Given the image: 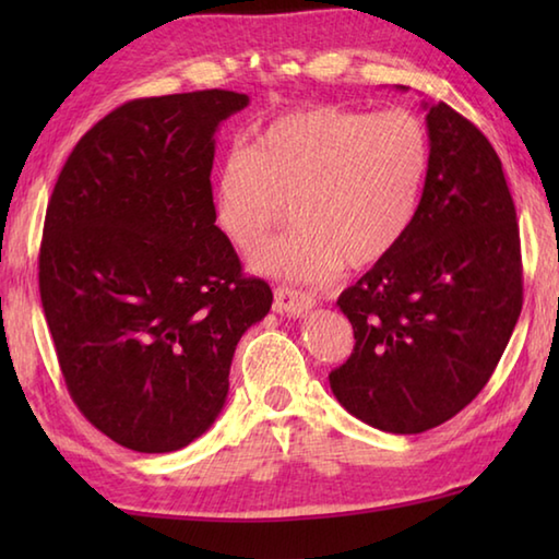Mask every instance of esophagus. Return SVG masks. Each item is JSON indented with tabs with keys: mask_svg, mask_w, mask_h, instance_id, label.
Segmentation results:
<instances>
[{
	"mask_svg": "<svg viewBox=\"0 0 559 559\" xmlns=\"http://www.w3.org/2000/svg\"><path fill=\"white\" fill-rule=\"evenodd\" d=\"M316 306H318L316 296H310V293H306V290H296L288 286H281L273 290V308H276L278 313H286L290 318L308 313V310Z\"/></svg>",
	"mask_w": 559,
	"mask_h": 559,
	"instance_id": "obj_1",
	"label": "esophagus"
}]
</instances>
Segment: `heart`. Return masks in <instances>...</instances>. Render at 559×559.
Instances as JSON below:
<instances>
[{
    "label": "heart",
    "instance_id": "b5f03b06",
    "mask_svg": "<svg viewBox=\"0 0 559 559\" xmlns=\"http://www.w3.org/2000/svg\"><path fill=\"white\" fill-rule=\"evenodd\" d=\"M429 165V130L412 110H296L226 153L214 177L216 224L236 249L253 251L290 204L296 229L263 246L253 269L320 286L404 241Z\"/></svg>",
    "mask_w": 559,
    "mask_h": 559
}]
</instances>
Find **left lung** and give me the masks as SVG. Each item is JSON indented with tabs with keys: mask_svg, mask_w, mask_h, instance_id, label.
<instances>
[{
	"mask_svg": "<svg viewBox=\"0 0 559 559\" xmlns=\"http://www.w3.org/2000/svg\"><path fill=\"white\" fill-rule=\"evenodd\" d=\"M424 108L431 165L412 229L337 298L355 347L330 386L349 414L390 433L433 429L476 400L523 308L500 157L447 103Z\"/></svg>",
	"mask_w": 559,
	"mask_h": 559,
	"instance_id": "8db88e82",
	"label": "left lung"
}]
</instances>
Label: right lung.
<instances>
[{
	"label": "right lung",
	"mask_w": 559,
	"mask_h": 559,
	"mask_svg": "<svg viewBox=\"0 0 559 559\" xmlns=\"http://www.w3.org/2000/svg\"><path fill=\"white\" fill-rule=\"evenodd\" d=\"M246 106L222 88L122 103L75 143L46 206L39 290L63 382L126 449L202 437L236 343L271 310L214 224V132Z\"/></svg>",
	"instance_id": "right-lung-1"
}]
</instances>
